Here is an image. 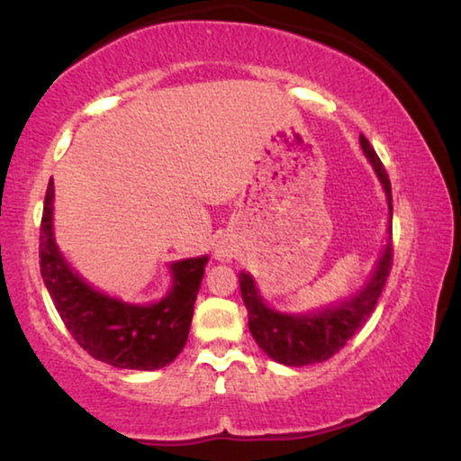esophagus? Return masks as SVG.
<instances>
[{
  "mask_svg": "<svg viewBox=\"0 0 461 461\" xmlns=\"http://www.w3.org/2000/svg\"><path fill=\"white\" fill-rule=\"evenodd\" d=\"M213 256H216L220 262H230L232 260V248H230V245H226V243H220V245H216V251H213Z\"/></svg>",
  "mask_w": 461,
  "mask_h": 461,
  "instance_id": "34e87169",
  "label": "esophagus"
}]
</instances>
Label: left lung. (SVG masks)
I'll use <instances>...</instances> for the list:
<instances>
[{
	"label": "left lung",
	"instance_id": "left-lung-1",
	"mask_svg": "<svg viewBox=\"0 0 461 461\" xmlns=\"http://www.w3.org/2000/svg\"><path fill=\"white\" fill-rule=\"evenodd\" d=\"M358 142H361L363 155L367 157L377 180H380L388 205L386 245L377 256L374 270L365 279L361 289L346 295L344 300L314 308L311 312H283L262 298L254 275L245 273V270L239 275L241 295L245 306H248V325L251 336L273 361L287 365V367L323 363L342 350L346 342L371 317L390 275V264H393V191H390L386 169H384L380 157L375 155L367 138L361 134Z\"/></svg>",
	"mask_w": 461,
	"mask_h": 461
}]
</instances>
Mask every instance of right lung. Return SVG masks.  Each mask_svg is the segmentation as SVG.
I'll use <instances>...</instances> for the list:
<instances>
[{"label":"right lung","mask_w":461,"mask_h":461,"mask_svg":"<svg viewBox=\"0 0 461 461\" xmlns=\"http://www.w3.org/2000/svg\"><path fill=\"white\" fill-rule=\"evenodd\" d=\"M210 258H186L169 264L172 287L149 304L123 302L90 285L75 270L54 237V182L43 201L40 268L62 323L81 348L119 369L153 371L174 361L191 330L205 264Z\"/></svg>","instance_id":"right-lung-1"}]
</instances>
